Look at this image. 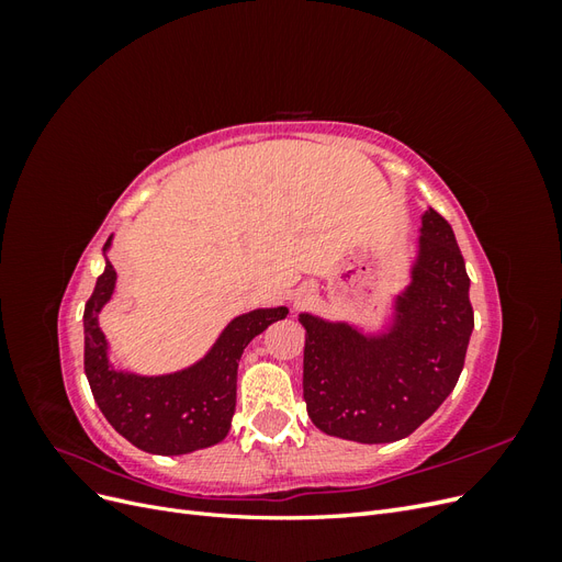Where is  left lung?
<instances>
[{"label": "left lung", "instance_id": "8db88e82", "mask_svg": "<svg viewBox=\"0 0 562 562\" xmlns=\"http://www.w3.org/2000/svg\"><path fill=\"white\" fill-rule=\"evenodd\" d=\"M391 307L380 333L300 314L304 401L323 434L394 443L427 422L459 380L473 330L469 274L452 227L434 209L422 213L411 283Z\"/></svg>", "mask_w": 562, "mask_h": 562}]
</instances>
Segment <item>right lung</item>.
<instances>
[{"instance_id":"1","label":"right lung","mask_w":562,"mask_h":562,"mask_svg":"<svg viewBox=\"0 0 562 562\" xmlns=\"http://www.w3.org/2000/svg\"><path fill=\"white\" fill-rule=\"evenodd\" d=\"M103 246L105 271L83 307V370L100 413L128 443L151 454H187L220 443L232 427L236 370L255 335L288 316V307L252 310L236 316L196 363L166 375H138L114 368L98 316L112 300L116 271Z\"/></svg>"}]
</instances>
